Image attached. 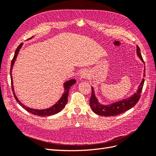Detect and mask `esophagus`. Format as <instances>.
Returning a JSON list of instances; mask_svg holds the SVG:
<instances>
[{
	"label": "esophagus",
	"mask_w": 156,
	"mask_h": 156,
	"mask_svg": "<svg viewBox=\"0 0 156 156\" xmlns=\"http://www.w3.org/2000/svg\"><path fill=\"white\" fill-rule=\"evenodd\" d=\"M90 76V73H89L88 70L86 69H83L80 73V76L82 78H87Z\"/></svg>",
	"instance_id": "esophagus-1"
}]
</instances>
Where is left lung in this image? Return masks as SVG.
<instances>
[{
  "label": "left lung",
  "instance_id": "8db88e82",
  "mask_svg": "<svg viewBox=\"0 0 156 156\" xmlns=\"http://www.w3.org/2000/svg\"><path fill=\"white\" fill-rule=\"evenodd\" d=\"M136 53L140 59L144 63L141 55L140 50L138 46H136ZM143 77H145V69L144 70ZM144 79L143 78L138 87L136 92L131 97L109 105H103L100 103L95 96L94 88L91 87V97L90 100V107L95 114L99 115H103V116H115V115L123 113L126 111L133 108L138 103L140 99L142 87L144 86Z\"/></svg>",
  "mask_w": 156,
  "mask_h": 156
}]
</instances>
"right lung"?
<instances>
[{"label": "right lung", "mask_w": 156, "mask_h": 156, "mask_svg": "<svg viewBox=\"0 0 156 156\" xmlns=\"http://www.w3.org/2000/svg\"><path fill=\"white\" fill-rule=\"evenodd\" d=\"M32 37V38H33ZM32 38H30L29 40L31 39ZM22 46H23V43H21L20 44V46L17 48L16 50L15 51V54L14 56V58H13L12 63H11V69H10V76H11V82H12V91L13 93H14V96L15 97L16 100L17 101V103H19V105L22 106L25 110L27 111V112L37 115H40V116H42V117H45V116H49V115H54L55 114H57L58 112H61V111L63 110L65 105L67 103L68 101V96H69V90L70 87L73 86L74 83H76V80L74 79H72L70 80L69 81H66L63 83V87H64V92L63 93V95L61 97L60 99L55 104L53 105L51 107L48 108H46V109H34V108H31L28 107V106H25V105H23L21 102L18 99V98L16 96L15 91H14V86H13V78H12V69L13 66L14 65L15 61L16 60V58L17 57V55L20 52V49L21 48Z\"/></svg>", "instance_id": "right-lung-1"}]
</instances>
